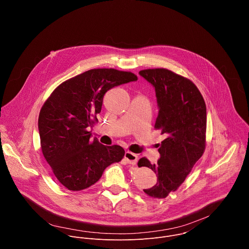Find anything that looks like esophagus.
Listing matches in <instances>:
<instances>
[{
	"label": "esophagus",
	"mask_w": 249,
	"mask_h": 249,
	"mask_svg": "<svg viewBox=\"0 0 249 249\" xmlns=\"http://www.w3.org/2000/svg\"><path fill=\"white\" fill-rule=\"evenodd\" d=\"M124 159L126 160L127 163L134 165V164H136V162H137L138 157H137V155H135V154H133V153L127 151V152H125V154H124Z\"/></svg>",
	"instance_id": "esophagus-1"
}]
</instances>
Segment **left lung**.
I'll return each mask as SVG.
<instances>
[{"mask_svg": "<svg viewBox=\"0 0 249 249\" xmlns=\"http://www.w3.org/2000/svg\"><path fill=\"white\" fill-rule=\"evenodd\" d=\"M139 74L155 88L160 108L155 128L166 138L158 150L160 158L156 164L145 157L137 164L158 176L156 185L144 193L164 198L181 186L204 153L206 106L196 85L181 75L165 68L145 69Z\"/></svg>", "mask_w": 249, "mask_h": 249, "instance_id": "left-lung-1", "label": "left lung"}]
</instances>
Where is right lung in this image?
I'll use <instances>...</instances> for the list:
<instances>
[{
    "label": "right lung",
    "mask_w": 249,
    "mask_h": 249,
    "mask_svg": "<svg viewBox=\"0 0 249 249\" xmlns=\"http://www.w3.org/2000/svg\"><path fill=\"white\" fill-rule=\"evenodd\" d=\"M137 79L131 72L91 69L60 84L44 103L38 123L42 152L66 189H88L124 158V148L102 145L89 129L98 122L104 94Z\"/></svg>",
    "instance_id": "right-lung-1"
}]
</instances>
